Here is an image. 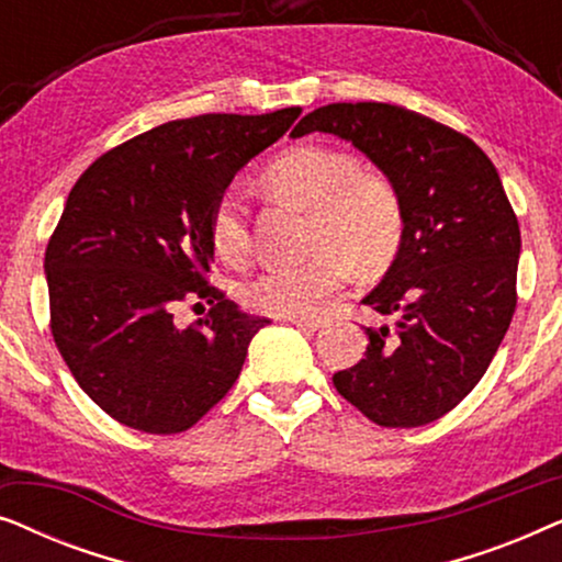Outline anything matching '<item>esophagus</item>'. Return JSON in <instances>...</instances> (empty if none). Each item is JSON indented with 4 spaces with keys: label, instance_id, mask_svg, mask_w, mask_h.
I'll return each instance as SVG.
<instances>
[{
    "label": "esophagus",
    "instance_id": "obj_1",
    "mask_svg": "<svg viewBox=\"0 0 562 562\" xmlns=\"http://www.w3.org/2000/svg\"><path fill=\"white\" fill-rule=\"evenodd\" d=\"M283 319H289L291 325H296V327H302V329H310V333H314V329L322 327V319L319 317H283Z\"/></svg>",
    "mask_w": 562,
    "mask_h": 562
}]
</instances>
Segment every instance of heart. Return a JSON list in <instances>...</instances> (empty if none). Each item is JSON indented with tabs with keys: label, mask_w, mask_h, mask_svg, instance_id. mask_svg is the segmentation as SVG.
<instances>
[{
	"label": "heart",
	"mask_w": 562,
	"mask_h": 562,
	"mask_svg": "<svg viewBox=\"0 0 562 562\" xmlns=\"http://www.w3.org/2000/svg\"><path fill=\"white\" fill-rule=\"evenodd\" d=\"M273 196L310 212L306 250L299 266L266 268L243 283L248 310L271 317H304L350 281L352 268L371 276L389 268L404 237V206L394 183L368 173L350 153L325 145H299L260 176ZM210 237L227 263L250 256L248 214L240 196L225 191L212 206Z\"/></svg>",
	"instance_id": "1"
}]
</instances>
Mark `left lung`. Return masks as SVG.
Returning a JSON list of instances; mask_svg holds the SVG:
<instances>
[{
	"label": "left lung",
	"mask_w": 562,
	"mask_h": 562,
	"mask_svg": "<svg viewBox=\"0 0 562 562\" xmlns=\"http://www.w3.org/2000/svg\"><path fill=\"white\" fill-rule=\"evenodd\" d=\"M333 133L363 150L402 196L404 237L363 299L366 358L337 371V394L381 427H422L483 379L517 310L519 222L494 164L471 137L383 102H337L294 137Z\"/></svg>",
	"instance_id": "left-lung-1"
}]
</instances>
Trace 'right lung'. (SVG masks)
Returning a JSON list of instances; mask_svg holds the SVG:
<instances>
[{
    "instance_id": "1",
    "label": "right lung",
    "mask_w": 562,
    "mask_h": 562,
    "mask_svg": "<svg viewBox=\"0 0 562 562\" xmlns=\"http://www.w3.org/2000/svg\"><path fill=\"white\" fill-rule=\"evenodd\" d=\"M299 114L166 122L102 153L74 183L45 250L50 333L83 394L120 425L183 432L240 375L268 319L210 283V214ZM183 301L211 312L179 328L172 312Z\"/></svg>"
}]
</instances>
